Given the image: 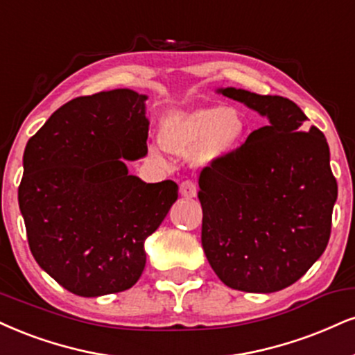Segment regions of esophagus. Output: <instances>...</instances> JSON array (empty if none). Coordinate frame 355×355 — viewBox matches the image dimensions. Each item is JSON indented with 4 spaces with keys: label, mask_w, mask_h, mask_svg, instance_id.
<instances>
[{
    "label": "esophagus",
    "mask_w": 355,
    "mask_h": 355,
    "mask_svg": "<svg viewBox=\"0 0 355 355\" xmlns=\"http://www.w3.org/2000/svg\"><path fill=\"white\" fill-rule=\"evenodd\" d=\"M180 193L185 198H193V196H196V183L191 180H183L180 183Z\"/></svg>",
    "instance_id": "34e87169"
}]
</instances>
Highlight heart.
Wrapping results in <instances>:
<instances>
[{
    "label": "heart",
    "instance_id": "b5f03b06",
    "mask_svg": "<svg viewBox=\"0 0 355 355\" xmlns=\"http://www.w3.org/2000/svg\"><path fill=\"white\" fill-rule=\"evenodd\" d=\"M245 135V119L232 105L172 114L160 127V144L172 153L193 152L198 164L230 155Z\"/></svg>",
    "mask_w": 355,
    "mask_h": 355
}]
</instances>
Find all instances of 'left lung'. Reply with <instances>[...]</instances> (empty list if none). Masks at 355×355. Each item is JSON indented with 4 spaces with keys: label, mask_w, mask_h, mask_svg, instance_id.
Masks as SVG:
<instances>
[{
    "label": "left lung",
    "mask_w": 355,
    "mask_h": 355,
    "mask_svg": "<svg viewBox=\"0 0 355 355\" xmlns=\"http://www.w3.org/2000/svg\"><path fill=\"white\" fill-rule=\"evenodd\" d=\"M220 94L268 117L200 173L202 246L216 276L245 293L296 283L326 250L337 182L329 145L293 101L245 89Z\"/></svg>",
    "instance_id": "left-lung-1"
}]
</instances>
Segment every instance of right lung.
<instances>
[{
  "label": "right lung",
  "instance_id": "obj_1",
  "mask_svg": "<svg viewBox=\"0 0 355 355\" xmlns=\"http://www.w3.org/2000/svg\"><path fill=\"white\" fill-rule=\"evenodd\" d=\"M147 96L130 89L76 97L28 140L18 202L36 263L84 297L125 291L145 268V240L178 198L125 160L147 155Z\"/></svg>",
  "mask_w": 355,
  "mask_h": 355
}]
</instances>
